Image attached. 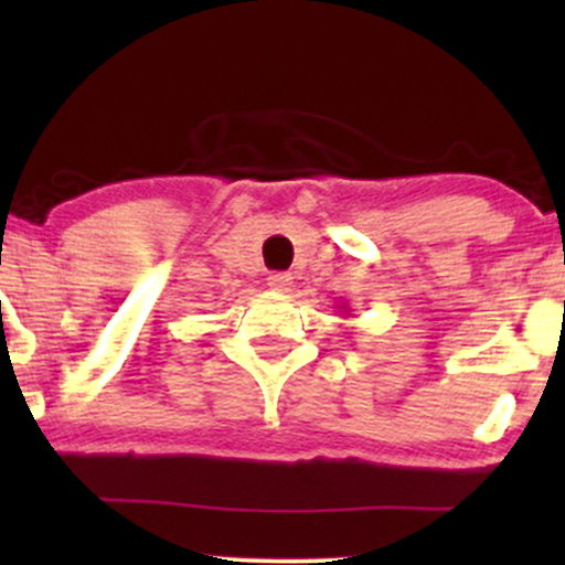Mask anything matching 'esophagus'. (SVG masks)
<instances>
[{"label": "esophagus", "instance_id": "34e87169", "mask_svg": "<svg viewBox=\"0 0 565 565\" xmlns=\"http://www.w3.org/2000/svg\"><path fill=\"white\" fill-rule=\"evenodd\" d=\"M268 287L274 291H289L291 289V274H270Z\"/></svg>", "mask_w": 565, "mask_h": 565}]
</instances>
